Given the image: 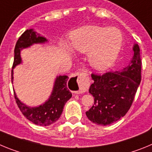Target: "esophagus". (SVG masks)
I'll list each match as a JSON object with an SVG mask.
<instances>
[{
    "instance_id": "34e87169",
    "label": "esophagus",
    "mask_w": 152,
    "mask_h": 152,
    "mask_svg": "<svg viewBox=\"0 0 152 152\" xmlns=\"http://www.w3.org/2000/svg\"><path fill=\"white\" fill-rule=\"evenodd\" d=\"M70 84L75 87V93L83 94L88 91L90 87L89 77L84 72H77L70 79Z\"/></svg>"
}]
</instances>
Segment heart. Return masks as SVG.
<instances>
[{
    "label": "heart",
    "instance_id": "heart-1",
    "mask_svg": "<svg viewBox=\"0 0 152 152\" xmlns=\"http://www.w3.org/2000/svg\"><path fill=\"white\" fill-rule=\"evenodd\" d=\"M75 50L88 53V60L93 68L105 71L116 61L123 42V36L115 27L85 26L71 34Z\"/></svg>",
    "mask_w": 152,
    "mask_h": 152
}]
</instances>
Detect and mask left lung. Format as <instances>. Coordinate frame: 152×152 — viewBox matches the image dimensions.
<instances>
[{
  "label": "left lung",
  "instance_id": "obj_1",
  "mask_svg": "<svg viewBox=\"0 0 152 152\" xmlns=\"http://www.w3.org/2000/svg\"><path fill=\"white\" fill-rule=\"evenodd\" d=\"M133 51L129 64L120 72L91 75L94 83L89 92L94 97V103L86 115L92 123L100 126L112 124L123 117L131 107L142 77L138 44L134 45Z\"/></svg>",
  "mask_w": 152,
  "mask_h": 152
}]
</instances>
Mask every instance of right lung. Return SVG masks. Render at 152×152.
Instances as JSON below:
<instances>
[{"mask_svg":"<svg viewBox=\"0 0 152 152\" xmlns=\"http://www.w3.org/2000/svg\"><path fill=\"white\" fill-rule=\"evenodd\" d=\"M46 39L36 34L33 29H26L17 40L14 49L13 68L20 64V50L27 48L34 43H43ZM13 70L11 72V80L13 82ZM68 77L66 75L58 77L55 82L52 94L43 105L38 107H29L18 100L14 93V98L17 106L25 117L34 124L42 126H47L56 123L62 113L63 108L66 102L72 97V93L67 87Z\"/></svg>","mask_w":152,"mask_h":152,"instance_id":"1","label":"right lung"}]
</instances>
